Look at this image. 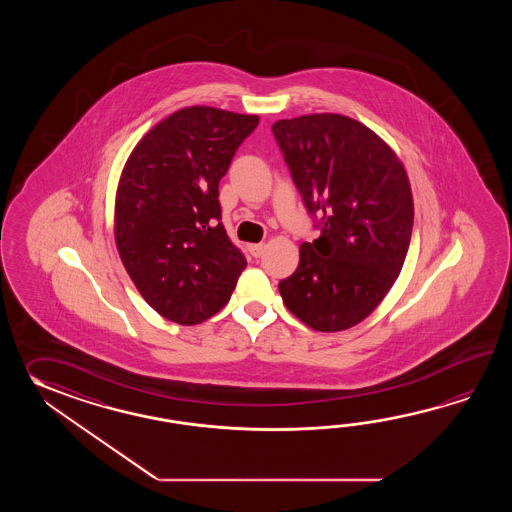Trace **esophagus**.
I'll return each mask as SVG.
<instances>
[{
  "instance_id": "esophagus-1",
  "label": "esophagus",
  "mask_w": 512,
  "mask_h": 512,
  "mask_svg": "<svg viewBox=\"0 0 512 512\" xmlns=\"http://www.w3.org/2000/svg\"><path fill=\"white\" fill-rule=\"evenodd\" d=\"M249 251H251L254 258H260L261 254L265 252V245H263V243H256V245H251V247H249Z\"/></svg>"
}]
</instances>
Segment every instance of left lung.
Returning a JSON list of instances; mask_svg holds the SVG:
<instances>
[{"label":"left lung","mask_w":512,"mask_h":512,"mask_svg":"<svg viewBox=\"0 0 512 512\" xmlns=\"http://www.w3.org/2000/svg\"><path fill=\"white\" fill-rule=\"evenodd\" d=\"M320 238L278 283L283 304L316 331L357 326L392 289L414 227V199L392 148L359 120L315 113L272 124Z\"/></svg>","instance_id":"1"}]
</instances>
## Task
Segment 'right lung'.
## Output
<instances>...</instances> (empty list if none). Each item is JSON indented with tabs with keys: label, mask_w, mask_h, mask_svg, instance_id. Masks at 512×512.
I'll use <instances>...</instances> for the list:
<instances>
[{
	"label": "right lung",
	"mask_w": 512,
	"mask_h": 512,
	"mask_svg": "<svg viewBox=\"0 0 512 512\" xmlns=\"http://www.w3.org/2000/svg\"><path fill=\"white\" fill-rule=\"evenodd\" d=\"M258 122L210 106L179 109L142 137L122 170L120 260L166 320L196 326L216 315L247 267L221 223L218 186Z\"/></svg>",
	"instance_id": "1"
}]
</instances>
